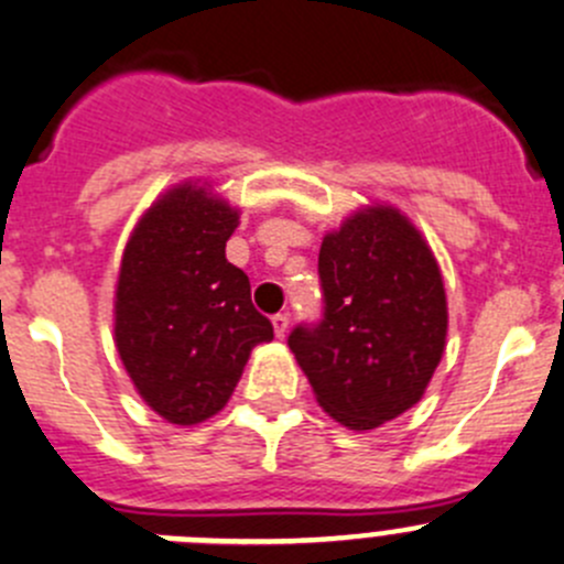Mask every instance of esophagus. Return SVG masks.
Segmentation results:
<instances>
[{
	"label": "esophagus",
	"instance_id": "esophagus-1",
	"mask_svg": "<svg viewBox=\"0 0 564 564\" xmlns=\"http://www.w3.org/2000/svg\"><path fill=\"white\" fill-rule=\"evenodd\" d=\"M271 326H273V335L285 337L288 335V326H291V321H288V315H273Z\"/></svg>",
	"mask_w": 564,
	"mask_h": 564
}]
</instances>
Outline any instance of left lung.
I'll return each mask as SVG.
<instances>
[{"mask_svg": "<svg viewBox=\"0 0 564 564\" xmlns=\"http://www.w3.org/2000/svg\"><path fill=\"white\" fill-rule=\"evenodd\" d=\"M324 321L288 337L315 401L354 432L404 415L446 351L443 273L421 229L393 205L354 210L318 254Z\"/></svg>", "mask_w": 564, "mask_h": 564, "instance_id": "left-lung-1", "label": "left lung"}]
</instances>
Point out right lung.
Segmentation results:
<instances>
[{
  "label": "right lung",
  "mask_w": 564,
  "mask_h": 564,
  "mask_svg": "<svg viewBox=\"0 0 564 564\" xmlns=\"http://www.w3.org/2000/svg\"><path fill=\"white\" fill-rule=\"evenodd\" d=\"M238 224L210 182L185 180L138 218L121 254L112 340L138 395L174 426L221 412L251 348L273 340L249 276L227 260Z\"/></svg>",
  "instance_id": "add662e5"
}]
</instances>
